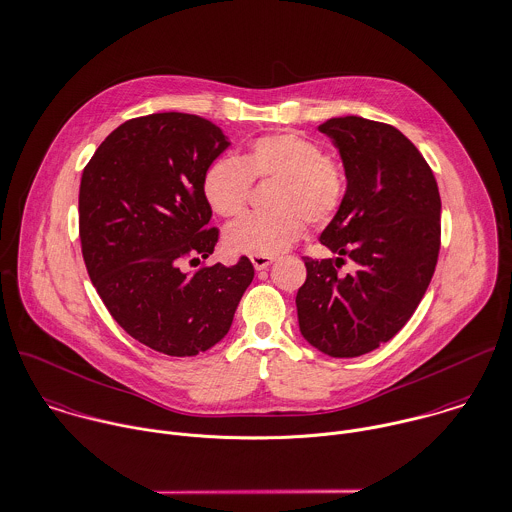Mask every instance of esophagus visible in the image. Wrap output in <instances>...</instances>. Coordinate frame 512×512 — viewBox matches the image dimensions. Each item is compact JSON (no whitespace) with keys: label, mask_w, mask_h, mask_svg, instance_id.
Segmentation results:
<instances>
[{"label":"esophagus","mask_w":512,"mask_h":512,"mask_svg":"<svg viewBox=\"0 0 512 512\" xmlns=\"http://www.w3.org/2000/svg\"><path fill=\"white\" fill-rule=\"evenodd\" d=\"M273 261H275L273 255H253V257H251V263H253V267H255L257 271L267 269Z\"/></svg>","instance_id":"esophagus-1"}]
</instances>
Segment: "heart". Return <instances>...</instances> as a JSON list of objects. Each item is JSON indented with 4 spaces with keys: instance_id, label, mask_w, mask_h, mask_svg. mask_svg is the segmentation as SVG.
<instances>
[{
    "instance_id": "b5f03b06",
    "label": "heart",
    "mask_w": 512,
    "mask_h": 512,
    "mask_svg": "<svg viewBox=\"0 0 512 512\" xmlns=\"http://www.w3.org/2000/svg\"><path fill=\"white\" fill-rule=\"evenodd\" d=\"M271 211L249 213L225 229V245L237 255H277L289 249L311 225L331 221L347 193L343 165L325 155L323 145L297 131L257 137L247 151L209 165L203 195L221 217L239 215L249 201L253 181H271Z\"/></svg>"
}]
</instances>
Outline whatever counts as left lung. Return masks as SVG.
Segmentation results:
<instances>
[{"mask_svg":"<svg viewBox=\"0 0 512 512\" xmlns=\"http://www.w3.org/2000/svg\"><path fill=\"white\" fill-rule=\"evenodd\" d=\"M341 153L347 193L321 233L337 259L305 257L301 335L337 359L391 341L419 307L441 249V195L421 151L393 125L357 115L319 125ZM343 256L360 271L338 275Z\"/></svg>","mask_w":512,"mask_h":512,"instance_id":"8db88e82","label":"left lung"}]
</instances>
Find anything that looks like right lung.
Here are the masks:
<instances>
[{"instance_id":"1","label":"right lung","mask_w":512,"mask_h":512,"mask_svg":"<svg viewBox=\"0 0 512 512\" xmlns=\"http://www.w3.org/2000/svg\"><path fill=\"white\" fill-rule=\"evenodd\" d=\"M229 147L223 131L189 113L121 123L97 147L79 185V239L93 287L135 341L169 357L217 345L255 269L201 265L219 239L203 195L209 165Z\"/></svg>"}]
</instances>
